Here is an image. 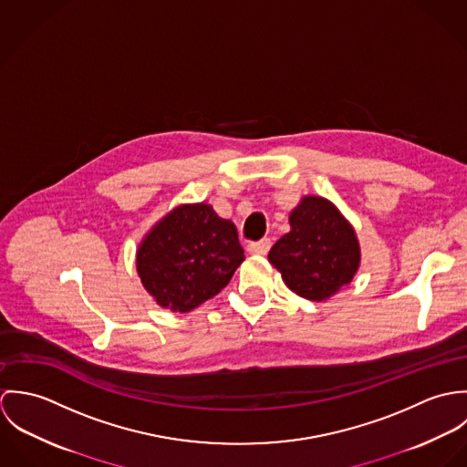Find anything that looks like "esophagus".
I'll return each instance as SVG.
<instances>
[{"label":"esophagus","mask_w":467,"mask_h":467,"mask_svg":"<svg viewBox=\"0 0 467 467\" xmlns=\"http://www.w3.org/2000/svg\"><path fill=\"white\" fill-rule=\"evenodd\" d=\"M269 246H271L269 239H261L257 243H250L248 244V254H252V255H266Z\"/></svg>","instance_id":"esophagus-1"}]
</instances>
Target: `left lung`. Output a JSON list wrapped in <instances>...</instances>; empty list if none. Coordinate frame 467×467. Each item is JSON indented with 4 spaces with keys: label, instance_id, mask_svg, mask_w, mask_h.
<instances>
[{
    "label": "left lung",
    "instance_id": "left-lung-1",
    "mask_svg": "<svg viewBox=\"0 0 467 467\" xmlns=\"http://www.w3.org/2000/svg\"><path fill=\"white\" fill-rule=\"evenodd\" d=\"M289 226L267 261L293 293L324 302L350 284L359 269L361 248L354 226L333 201L304 196L289 213Z\"/></svg>",
    "mask_w": 467,
    "mask_h": 467
}]
</instances>
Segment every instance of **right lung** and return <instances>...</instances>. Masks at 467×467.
Returning <instances> with one entry per match:
<instances>
[{"mask_svg":"<svg viewBox=\"0 0 467 467\" xmlns=\"http://www.w3.org/2000/svg\"><path fill=\"white\" fill-rule=\"evenodd\" d=\"M244 261L237 228L208 202L163 215L136 250V271L160 307L189 313L215 296Z\"/></svg>","mask_w":467,"mask_h":467,"instance_id":"add662e5","label":"right lung"}]
</instances>
